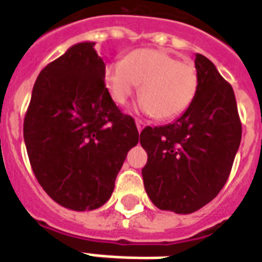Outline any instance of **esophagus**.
Returning <instances> with one entry per match:
<instances>
[{"label": "esophagus", "mask_w": 262, "mask_h": 262, "mask_svg": "<svg viewBox=\"0 0 262 262\" xmlns=\"http://www.w3.org/2000/svg\"><path fill=\"white\" fill-rule=\"evenodd\" d=\"M135 124H137V129H138V133L142 131V128L145 127V122L141 121V120H135Z\"/></svg>", "instance_id": "1"}]
</instances>
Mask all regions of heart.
Wrapping results in <instances>:
<instances>
[{
    "label": "heart",
    "mask_w": 262,
    "mask_h": 262,
    "mask_svg": "<svg viewBox=\"0 0 262 262\" xmlns=\"http://www.w3.org/2000/svg\"><path fill=\"white\" fill-rule=\"evenodd\" d=\"M104 83L111 100L120 105L141 84L138 108L158 120H172L193 103L199 76L193 63L181 62L168 51L137 49L105 66Z\"/></svg>",
    "instance_id": "1"
}]
</instances>
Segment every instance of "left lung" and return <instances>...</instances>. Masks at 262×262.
<instances>
[{
	"mask_svg": "<svg viewBox=\"0 0 262 262\" xmlns=\"http://www.w3.org/2000/svg\"><path fill=\"white\" fill-rule=\"evenodd\" d=\"M194 68L199 87L190 107L173 122L140 134L148 154L142 169L146 194L158 209L178 214L193 213L216 198L241 141L233 87L200 53Z\"/></svg>",
	"mask_w": 262,
	"mask_h": 262,
	"instance_id": "1",
	"label": "left lung"
}]
</instances>
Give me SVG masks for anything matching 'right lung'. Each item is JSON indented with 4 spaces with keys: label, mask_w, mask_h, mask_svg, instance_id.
<instances>
[{
    "label": "right lung",
    "mask_w": 262,
    "mask_h": 262,
    "mask_svg": "<svg viewBox=\"0 0 262 262\" xmlns=\"http://www.w3.org/2000/svg\"><path fill=\"white\" fill-rule=\"evenodd\" d=\"M94 42L70 46L33 84L24 140L39 185L76 211L104 205L128 151L138 144L134 118L122 114L104 83Z\"/></svg>",
    "instance_id": "right-lung-1"
}]
</instances>
